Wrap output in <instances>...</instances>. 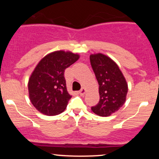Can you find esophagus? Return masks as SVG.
<instances>
[{"label": "esophagus", "instance_id": "34e87169", "mask_svg": "<svg viewBox=\"0 0 159 159\" xmlns=\"http://www.w3.org/2000/svg\"><path fill=\"white\" fill-rule=\"evenodd\" d=\"M85 93H86V90H85V88H84V87L79 91V93L81 96H84V95L85 94Z\"/></svg>", "mask_w": 159, "mask_h": 159}]
</instances>
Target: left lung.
Listing matches in <instances>:
<instances>
[{
	"mask_svg": "<svg viewBox=\"0 0 159 159\" xmlns=\"http://www.w3.org/2000/svg\"><path fill=\"white\" fill-rule=\"evenodd\" d=\"M91 66L98 84L99 102L91 107L94 114L108 116L125 103L128 84L118 65L107 55L97 53L90 56Z\"/></svg>",
	"mask_w": 159,
	"mask_h": 159,
	"instance_id": "1",
	"label": "left lung"
}]
</instances>
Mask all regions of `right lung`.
<instances>
[{"instance_id":"1","label":"right lung","mask_w":159,"mask_h":159,"mask_svg":"<svg viewBox=\"0 0 159 159\" xmlns=\"http://www.w3.org/2000/svg\"><path fill=\"white\" fill-rule=\"evenodd\" d=\"M80 55L60 50L42 58L28 80V94L32 105L41 114L54 116L65 111L72 96L66 89L65 69Z\"/></svg>"}]
</instances>
